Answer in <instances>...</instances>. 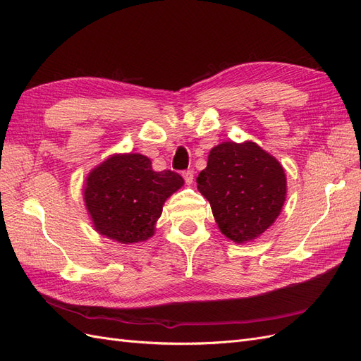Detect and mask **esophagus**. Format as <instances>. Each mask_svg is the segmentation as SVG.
<instances>
[{"label":"esophagus","instance_id":"1","mask_svg":"<svg viewBox=\"0 0 361 361\" xmlns=\"http://www.w3.org/2000/svg\"><path fill=\"white\" fill-rule=\"evenodd\" d=\"M183 179H185V182H187V185H191L192 183V179H194V171L192 170H187V171H183Z\"/></svg>","mask_w":361,"mask_h":361}]
</instances>
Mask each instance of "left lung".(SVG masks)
Instances as JSON below:
<instances>
[{
  "label": "left lung",
  "mask_w": 361,
  "mask_h": 361,
  "mask_svg": "<svg viewBox=\"0 0 361 361\" xmlns=\"http://www.w3.org/2000/svg\"><path fill=\"white\" fill-rule=\"evenodd\" d=\"M197 190L211 203L221 233L245 244L274 224L288 183L281 164L255 141H223L211 149Z\"/></svg>",
  "instance_id": "obj_1"
}]
</instances>
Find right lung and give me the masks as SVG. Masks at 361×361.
Masks as SVG:
<instances>
[{"instance_id":"right-lung-1","label":"right lung","mask_w":361,"mask_h":361,"mask_svg":"<svg viewBox=\"0 0 361 361\" xmlns=\"http://www.w3.org/2000/svg\"><path fill=\"white\" fill-rule=\"evenodd\" d=\"M183 179L171 170L154 171L141 154H114L84 182V204L94 231L118 244L145 243L155 233L162 206Z\"/></svg>"}]
</instances>
